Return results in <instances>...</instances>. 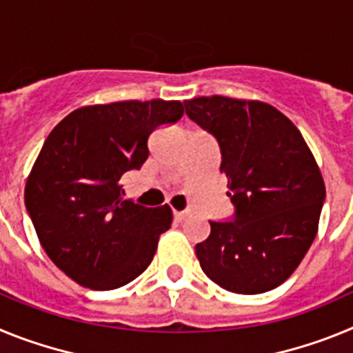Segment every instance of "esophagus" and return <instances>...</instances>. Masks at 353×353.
<instances>
[{
	"instance_id": "esophagus-1",
	"label": "esophagus",
	"mask_w": 353,
	"mask_h": 353,
	"mask_svg": "<svg viewBox=\"0 0 353 353\" xmlns=\"http://www.w3.org/2000/svg\"><path fill=\"white\" fill-rule=\"evenodd\" d=\"M174 219L179 221V223H182V221H185L187 217H189V212H174Z\"/></svg>"
}]
</instances>
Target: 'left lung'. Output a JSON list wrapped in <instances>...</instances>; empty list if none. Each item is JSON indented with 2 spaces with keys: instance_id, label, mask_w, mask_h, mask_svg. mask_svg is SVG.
I'll return each instance as SVG.
<instances>
[{
  "instance_id": "left-lung-1",
  "label": "left lung",
  "mask_w": 353,
  "mask_h": 353,
  "mask_svg": "<svg viewBox=\"0 0 353 353\" xmlns=\"http://www.w3.org/2000/svg\"><path fill=\"white\" fill-rule=\"evenodd\" d=\"M185 113L212 134L228 179L232 221H210L196 256L215 285L263 293L297 269L318 232L325 183L302 134L272 105L230 97L185 101Z\"/></svg>"
}]
</instances>
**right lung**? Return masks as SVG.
I'll return each mask as SVG.
<instances>
[{
    "instance_id": "right-lung-1",
    "label": "right lung",
    "mask_w": 353,
    "mask_h": 353,
    "mask_svg": "<svg viewBox=\"0 0 353 353\" xmlns=\"http://www.w3.org/2000/svg\"><path fill=\"white\" fill-rule=\"evenodd\" d=\"M179 101L79 108L51 130L28 176L24 203L43 251L70 279L114 290L146 270L170 230L168 205L123 198L120 179L148 159V138L182 118Z\"/></svg>"
}]
</instances>
